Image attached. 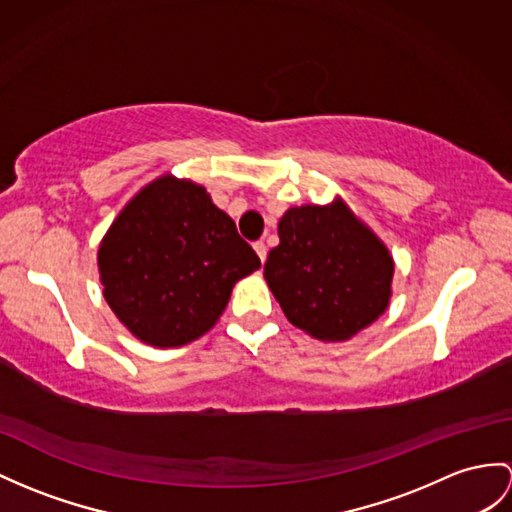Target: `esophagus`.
<instances>
[{"label": "esophagus", "instance_id": "obj_1", "mask_svg": "<svg viewBox=\"0 0 512 512\" xmlns=\"http://www.w3.org/2000/svg\"><path fill=\"white\" fill-rule=\"evenodd\" d=\"M254 249H256V254L260 258V263H265V260H267V247H265V243L263 241L254 243Z\"/></svg>", "mask_w": 512, "mask_h": 512}]
</instances>
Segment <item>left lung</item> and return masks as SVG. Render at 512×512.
I'll list each match as a JSON object with an SVG mask.
<instances>
[{
  "instance_id": "left-lung-1",
  "label": "left lung",
  "mask_w": 512,
  "mask_h": 512,
  "mask_svg": "<svg viewBox=\"0 0 512 512\" xmlns=\"http://www.w3.org/2000/svg\"><path fill=\"white\" fill-rule=\"evenodd\" d=\"M278 236L265 280L295 328L319 341H350L389 308L393 256L341 197L289 208Z\"/></svg>"
}]
</instances>
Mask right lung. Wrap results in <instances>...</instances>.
<instances>
[{
	"instance_id": "obj_1",
	"label": "right lung",
	"mask_w": 512,
	"mask_h": 512,
	"mask_svg": "<svg viewBox=\"0 0 512 512\" xmlns=\"http://www.w3.org/2000/svg\"><path fill=\"white\" fill-rule=\"evenodd\" d=\"M260 267L202 184L162 173L110 223L97 249L102 293L136 339L182 347L215 326L234 284Z\"/></svg>"
}]
</instances>
